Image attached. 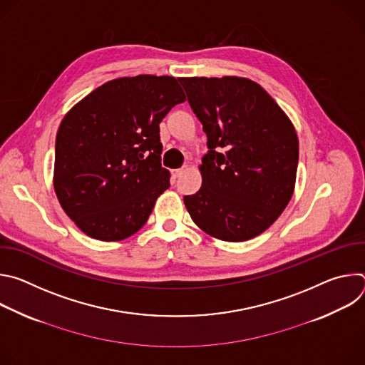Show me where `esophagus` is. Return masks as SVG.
I'll return each instance as SVG.
<instances>
[{
  "label": "esophagus",
  "instance_id": "34e87169",
  "mask_svg": "<svg viewBox=\"0 0 365 365\" xmlns=\"http://www.w3.org/2000/svg\"><path fill=\"white\" fill-rule=\"evenodd\" d=\"M187 170H189V168H187V166H183V168H180V169L173 170V175H175V178H180V176L185 175Z\"/></svg>",
  "mask_w": 365,
  "mask_h": 365
}]
</instances>
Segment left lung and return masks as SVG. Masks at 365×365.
Masks as SVG:
<instances>
[{
	"label": "left lung",
	"mask_w": 365,
	"mask_h": 365,
	"mask_svg": "<svg viewBox=\"0 0 365 365\" xmlns=\"http://www.w3.org/2000/svg\"><path fill=\"white\" fill-rule=\"evenodd\" d=\"M207 137L200 189L183 197L193 222L240 242L264 232L290 202L299 162L293 123L257 82L179 78Z\"/></svg>",
	"instance_id": "1"
}]
</instances>
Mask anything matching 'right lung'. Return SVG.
<instances>
[{
	"label": "right lung",
	"instance_id": "obj_1",
	"mask_svg": "<svg viewBox=\"0 0 365 365\" xmlns=\"http://www.w3.org/2000/svg\"><path fill=\"white\" fill-rule=\"evenodd\" d=\"M185 101L173 76H124L66 113L56 135L53 187L83 234L121 241L147 222L170 186V172L160 165L159 124Z\"/></svg>",
	"mask_w": 365,
	"mask_h": 365
}]
</instances>
